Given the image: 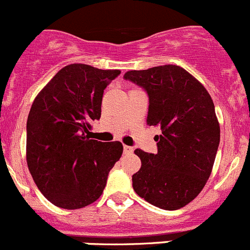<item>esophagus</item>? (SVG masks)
<instances>
[{
    "instance_id": "obj_1",
    "label": "esophagus",
    "mask_w": 250,
    "mask_h": 250,
    "mask_svg": "<svg viewBox=\"0 0 250 250\" xmlns=\"http://www.w3.org/2000/svg\"><path fill=\"white\" fill-rule=\"evenodd\" d=\"M123 150H125V153H132L133 152V148L130 147V146H123Z\"/></svg>"
}]
</instances>
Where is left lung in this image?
<instances>
[{"mask_svg":"<svg viewBox=\"0 0 250 250\" xmlns=\"http://www.w3.org/2000/svg\"><path fill=\"white\" fill-rule=\"evenodd\" d=\"M125 78L145 88L147 125L162 129L156 154L134 150L142 162L132 175L134 192L161 209L182 208L201 193L214 164L220 128L212 97L175 64L128 71Z\"/></svg>","mask_w":250,"mask_h":250,"instance_id":"1","label":"left lung"}]
</instances>
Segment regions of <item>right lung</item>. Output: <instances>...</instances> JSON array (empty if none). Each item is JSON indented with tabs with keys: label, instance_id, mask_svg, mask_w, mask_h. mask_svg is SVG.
Listing matches in <instances>:
<instances>
[{
	"label": "right lung",
	"instance_id": "right-lung-1",
	"mask_svg": "<svg viewBox=\"0 0 250 250\" xmlns=\"http://www.w3.org/2000/svg\"><path fill=\"white\" fill-rule=\"evenodd\" d=\"M120 69L83 63L63 67L37 94L27 118L26 159L36 186L55 206L80 209L103 193L120 161L121 142L91 139L104 88Z\"/></svg>",
	"mask_w": 250,
	"mask_h": 250
}]
</instances>
